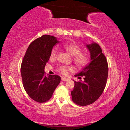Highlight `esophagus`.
Segmentation results:
<instances>
[{
  "instance_id": "esophagus-1",
  "label": "esophagus",
  "mask_w": 130,
  "mask_h": 130,
  "mask_svg": "<svg viewBox=\"0 0 130 130\" xmlns=\"http://www.w3.org/2000/svg\"><path fill=\"white\" fill-rule=\"evenodd\" d=\"M68 80H69V79L67 78H65V77L61 78V80L63 81H68Z\"/></svg>"
}]
</instances>
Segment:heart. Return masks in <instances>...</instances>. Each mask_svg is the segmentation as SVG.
<instances>
[{
  "mask_svg": "<svg viewBox=\"0 0 130 130\" xmlns=\"http://www.w3.org/2000/svg\"><path fill=\"white\" fill-rule=\"evenodd\" d=\"M64 49L71 55L73 56V61L78 68L85 67L88 62V57L87 54L81 52V48L78 45L74 43H67L63 46ZM57 49L53 47L51 50L50 58L54 59L57 57ZM73 68L67 66H60L58 68V71L63 75H67L69 72L73 71Z\"/></svg>",
  "mask_w": 130,
  "mask_h": 130,
  "instance_id": "1",
  "label": "heart"
}]
</instances>
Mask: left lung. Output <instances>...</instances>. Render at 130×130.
Segmentation results:
<instances>
[{"mask_svg": "<svg viewBox=\"0 0 130 130\" xmlns=\"http://www.w3.org/2000/svg\"><path fill=\"white\" fill-rule=\"evenodd\" d=\"M90 52L91 62L74 76L84 80L76 82L71 92L72 100L76 104L85 106L98 99L104 91L108 74L106 57L102 53L100 46L95 42L86 45Z\"/></svg>", "mask_w": 130, "mask_h": 130, "instance_id": "obj_1", "label": "left lung"}]
</instances>
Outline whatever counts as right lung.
Returning <instances> with one entry per match:
<instances>
[{
	"label": "right lung",
	"mask_w": 130,
	"mask_h": 130,
	"mask_svg": "<svg viewBox=\"0 0 130 130\" xmlns=\"http://www.w3.org/2000/svg\"><path fill=\"white\" fill-rule=\"evenodd\" d=\"M59 42L55 37L43 35L30 44L23 57L21 68L23 87L37 102L45 103L50 99L60 83V76H46L44 72L52 49Z\"/></svg>",
	"instance_id": "add662e5"
}]
</instances>
